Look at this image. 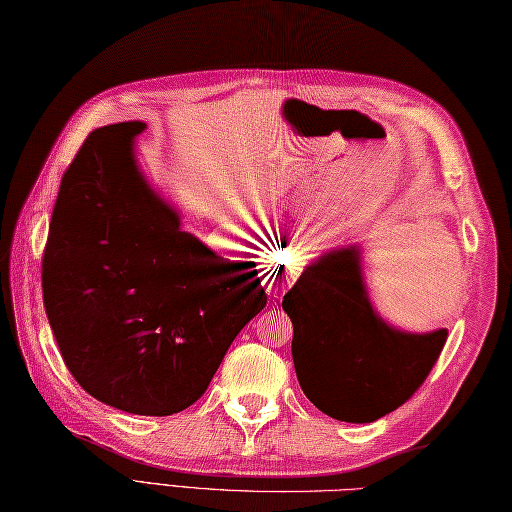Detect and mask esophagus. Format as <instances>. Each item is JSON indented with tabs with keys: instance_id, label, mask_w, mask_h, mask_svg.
Returning <instances> with one entry per match:
<instances>
[{
	"instance_id": "1",
	"label": "esophagus",
	"mask_w": 512,
	"mask_h": 512,
	"mask_svg": "<svg viewBox=\"0 0 512 512\" xmlns=\"http://www.w3.org/2000/svg\"><path fill=\"white\" fill-rule=\"evenodd\" d=\"M260 276H263L267 292H272L274 296L281 294L283 289L289 285V281H292V263L283 260V263L263 265V272H260Z\"/></svg>"
}]
</instances>
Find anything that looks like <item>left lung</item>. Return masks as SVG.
<instances>
[{"label":"left lung","instance_id":"obj_1","mask_svg":"<svg viewBox=\"0 0 512 512\" xmlns=\"http://www.w3.org/2000/svg\"><path fill=\"white\" fill-rule=\"evenodd\" d=\"M292 318L298 383L327 417L372 423L426 381L448 330L406 332L374 310L359 245L334 247L303 269L283 296Z\"/></svg>","mask_w":512,"mask_h":512}]
</instances>
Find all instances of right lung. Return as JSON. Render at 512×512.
Segmentation results:
<instances>
[{"label": "right lung", "instance_id": "right-lung-1", "mask_svg": "<svg viewBox=\"0 0 512 512\" xmlns=\"http://www.w3.org/2000/svg\"><path fill=\"white\" fill-rule=\"evenodd\" d=\"M144 129L109 124L84 140L55 200L42 289L75 381L111 408L167 417L205 394L267 294L254 260L182 231L138 165Z\"/></svg>", "mask_w": 512, "mask_h": 512}]
</instances>
